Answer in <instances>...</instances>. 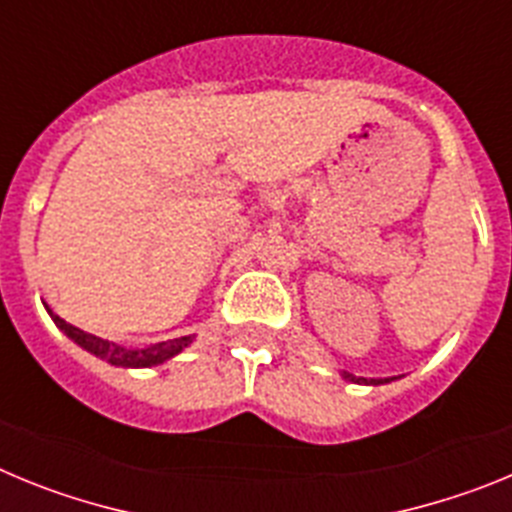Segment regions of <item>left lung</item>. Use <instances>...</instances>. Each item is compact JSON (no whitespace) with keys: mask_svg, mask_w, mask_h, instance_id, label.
<instances>
[{"mask_svg":"<svg viewBox=\"0 0 512 512\" xmlns=\"http://www.w3.org/2000/svg\"><path fill=\"white\" fill-rule=\"evenodd\" d=\"M341 377L346 379V382H354V384H384V382H392V379H364V377H354V374H348V372H341Z\"/></svg>","mask_w":512,"mask_h":512,"instance_id":"obj_1","label":"left lung"}]
</instances>
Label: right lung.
<instances>
[{
    "label": "right lung",
    "mask_w": 512,
    "mask_h": 512,
    "mask_svg": "<svg viewBox=\"0 0 512 512\" xmlns=\"http://www.w3.org/2000/svg\"><path fill=\"white\" fill-rule=\"evenodd\" d=\"M45 310H48V305H45ZM48 315H51L53 323H56L58 328H61L63 333L76 343V346H81L84 351L94 354L97 359L107 361V364L125 366V369H148V366L164 364V361L174 359L176 354H182L184 348L192 346L194 341L192 336H182V338H174V341L153 343V346H146V348H125L120 346V343L104 341V338L92 336V333H87V330H81L76 328V325L66 323L63 318L53 315L51 310H48Z\"/></svg>",
    "instance_id": "add662e5"
}]
</instances>
